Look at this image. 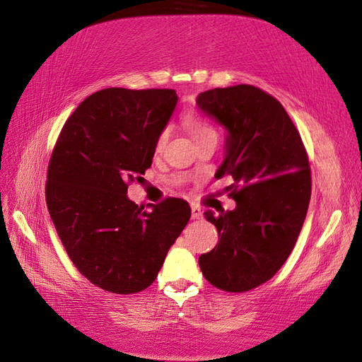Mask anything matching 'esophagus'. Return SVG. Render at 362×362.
<instances>
[{
	"instance_id": "esophagus-1",
	"label": "esophagus",
	"mask_w": 362,
	"mask_h": 362,
	"mask_svg": "<svg viewBox=\"0 0 362 362\" xmlns=\"http://www.w3.org/2000/svg\"><path fill=\"white\" fill-rule=\"evenodd\" d=\"M190 208H192V218L202 217V211H201V208L198 205H192Z\"/></svg>"
}]
</instances>
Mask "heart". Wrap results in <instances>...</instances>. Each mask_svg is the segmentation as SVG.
I'll return each instance as SVG.
<instances>
[{
    "label": "heart",
    "mask_w": 362,
    "mask_h": 362,
    "mask_svg": "<svg viewBox=\"0 0 362 362\" xmlns=\"http://www.w3.org/2000/svg\"><path fill=\"white\" fill-rule=\"evenodd\" d=\"M184 127L185 129H187V133L190 134V137L193 140H198V139H202L205 136H210V134H216L214 133V128L206 122L205 119L199 117V116H187L184 119ZM164 137H166V134H161L157 140V148H160L163 145L164 141Z\"/></svg>",
    "instance_id": "1"
}]
</instances>
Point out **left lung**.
<instances>
[{"label":"left lung","instance_id":"left-lung-1","mask_svg":"<svg viewBox=\"0 0 362 362\" xmlns=\"http://www.w3.org/2000/svg\"><path fill=\"white\" fill-rule=\"evenodd\" d=\"M196 104L226 131L216 175L234 178L233 211H205L221 240L199 257L205 279L242 293L282 267L299 237L311 198V173L300 134L279 101L240 84L198 95Z\"/></svg>","mask_w":362,"mask_h":362}]
</instances>
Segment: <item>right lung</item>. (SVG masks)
I'll use <instances>...</instances> for the list:
<instances>
[{"label": "right lung", "mask_w": 362, "mask_h": 362, "mask_svg": "<svg viewBox=\"0 0 362 362\" xmlns=\"http://www.w3.org/2000/svg\"><path fill=\"white\" fill-rule=\"evenodd\" d=\"M172 89L110 87L90 95L64 124L48 166L47 205L69 258L116 294L148 288L190 218L189 204L131 201L177 107Z\"/></svg>", "instance_id": "right-lung-1"}]
</instances>
